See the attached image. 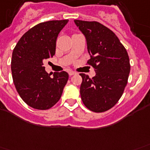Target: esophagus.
<instances>
[{"mask_svg": "<svg viewBox=\"0 0 150 150\" xmlns=\"http://www.w3.org/2000/svg\"><path fill=\"white\" fill-rule=\"evenodd\" d=\"M68 74H69V75H70V76H71V75H75V74H76V72L73 71H70L68 72Z\"/></svg>", "mask_w": 150, "mask_h": 150, "instance_id": "34e87169", "label": "esophagus"}]
</instances>
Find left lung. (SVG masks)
<instances>
[{
  "instance_id": "1",
  "label": "left lung",
  "mask_w": 150,
  "mask_h": 150,
  "mask_svg": "<svg viewBox=\"0 0 150 150\" xmlns=\"http://www.w3.org/2000/svg\"><path fill=\"white\" fill-rule=\"evenodd\" d=\"M74 22L86 38L91 56L87 64L96 73L91 79L80 74L81 98L90 110L106 111L120 99L127 84L130 71L128 53L117 35L100 23L79 20Z\"/></svg>"
}]
</instances>
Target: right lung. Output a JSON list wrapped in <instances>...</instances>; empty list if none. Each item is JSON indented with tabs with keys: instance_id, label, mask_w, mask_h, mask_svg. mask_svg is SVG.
Wrapping results in <instances>:
<instances>
[{
	"instance_id": "obj_1",
	"label": "right lung",
	"mask_w": 150,
	"mask_h": 150,
	"mask_svg": "<svg viewBox=\"0 0 150 150\" xmlns=\"http://www.w3.org/2000/svg\"><path fill=\"white\" fill-rule=\"evenodd\" d=\"M68 20L38 24L22 35L13 52L11 70L19 95L28 106L47 110L60 98L68 74L55 72L52 77L45 71L44 62L55 53L59 33Z\"/></svg>"
}]
</instances>
